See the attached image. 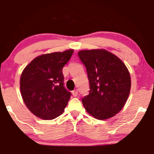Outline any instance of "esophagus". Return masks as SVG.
<instances>
[{
	"label": "esophagus",
	"instance_id": "esophagus-1",
	"mask_svg": "<svg viewBox=\"0 0 154 154\" xmlns=\"http://www.w3.org/2000/svg\"><path fill=\"white\" fill-rule=\"evenodd\" d=\"M72 95L74 97H77L78 95V90L77 89H75V90L72 91Z\"/></svg>",
	"mask_w": 154,
	"mask_h": 154
}]
</instances>
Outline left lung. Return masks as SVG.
Returning a JSON list of instances; mask_svg holds the SVG:
<instances>
[{"label": "left lung", "instance_id": "8db88e82", "mask_svg": "<svg viewBox=\"0 0 154 154\" xmlns=\"http://www.w3.org/2000/svg\"><path fill=\"white\" fill-rule=\"evenodd\" d=\"M87 69L89 93L82 98L83 106L97 119H106L122 110L131 89L129 72L123 62L105 50L78 52Z\"/></svg>", "mask_w": 154, "mask_h": 154}]
</instances>
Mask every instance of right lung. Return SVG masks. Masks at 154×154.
Wrapping results in <instances>:
<instances>
[{
    "instance_id": "1",
    "label": "right lung",
    "mask_w": 154,
    "mask_h": 154,
    "mask_svg": "<svg viewBox=\"0 0 154 154\" xmlns=\"http://www.w3.org/2000/svg\"><path fill=\"white\" fill-rule=\"evenodd\" d=\"M67 50L38 56L23 69L20 88L23 100L34 115L53 119L63 114L71 96L64 86L63 68L72 55Z\"/></svg>"
}]
</instances>
